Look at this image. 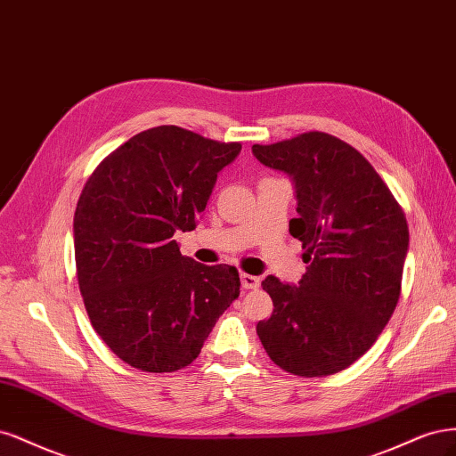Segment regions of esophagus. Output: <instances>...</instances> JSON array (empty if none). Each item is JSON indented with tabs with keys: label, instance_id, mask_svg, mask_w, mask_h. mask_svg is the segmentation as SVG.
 <instances>
[{
	"label": "esophagus",
	"instance_id": "34e87169",
	"mask_svg": "<svg viewBox=\"0 0 456 456\" xmlns=\"http://www.w3.org/2000/svg\"><path fill=\"white\" fill-rule=\"evenodd\" d=\"M259 276H254V274H248V273H242L240 274V284L244 289H256L259 286Z\"/></svg>",
	"mask_w": 456,
	"mask_h": 456
}]
</instances>
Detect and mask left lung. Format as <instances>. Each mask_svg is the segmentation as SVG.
<instances>
[{"instance_id":"left-lung-1","label":"left lung","mask_w":456,"mask_h":456,"mask_svg":"<svg viewBox=\"0 0 456 456\" xmlns=\"http://www.w3.org/2000/svg\"><path fill=\"white\" fill-rule=\"evenodd\" d=\"M252 153L291 178L297 217L289 232L308 263L297 284L261 282L274 308L256 328L259 341L293 375H333L370 350L398 303L405 214L365 157L326 132L252 145Z\"/></svg>"}]
</instances>
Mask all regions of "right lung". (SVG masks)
Returning a JSON list of instances; mask_svg holds the SVG:
<instances>
[{
  "mask_svg": "<svg viewBox=\"0 0 456 456\" xmlns=\"http://www.w3.org/2000/svg\"><path fill=\"white\" fill-rule=\"evenodd\" d=\"M242 150L174 125L132 136L85 183L73 217L79 289L96 333L128 365H189L229 305L239 271L180 254L217 174Z\"/></svg>",
  "mask_w": 456,
  "mask_h": 456,
  "instance_id": "obj_1",
  "label": "right lung"
}]
</instances>
